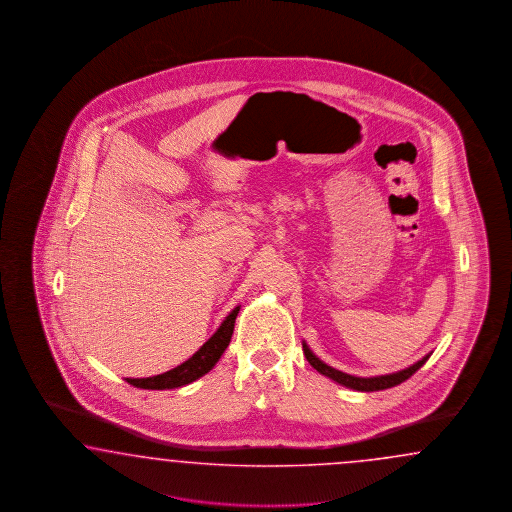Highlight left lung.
<instances>
[{
  "label": "left lung",
  "mask_w": 512,
  "mask_h": 512,
  "mask_svg": "<svg viewBox=\"0 0 512 512\" xmlns=\"http://www.w3.org/2000/svg\"><path fill=\"white\" fill-rule=\"evenodd\" d=\"M302 349H304V355L308 358V362H310L311 366H313L317 372L321 373V375H325L328 379H332V381H336L341 387L353 388V390H358V392H375V390H385V388L396 387V385L403 383L405 379H409L417 370H420V368L424 366V362L432 355V353H428L426 357L420 358L419 362L411 364L409 368L400 370V372L387 373V375H375V377H357V375H349V373L340 372V370H336V368L325 364L321 358L317 357V355L311 351L306 341H302Z\"/></svg>",
  "instance_id": "obj_1"
}]
</instances>
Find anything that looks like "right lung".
<instances>
[{
  "label": "right lung",
  "mask_w": 512,
  "mask_h": 512,
  "mask_svg": "<svg viewBox=\"0 0 512 512\" xmlns=\"http://www.w3.org/2000/svg\"><path fill=\"white\" fill-rule=\"evenodd\" d=\"M240 311L236 306L225 319L221 326L214 332V336L202 345L201 349L191 358H187L184 364L172 368L169 372L144 377V379H125L129 385L137 388H148V390H167V388L186 387L189 383L197 381L202 375L210 372L217 364V360L225 353L233 338L234 321Z\"/></svg>",
  "instance_id": "right-lung-1"
}]
</instances>
